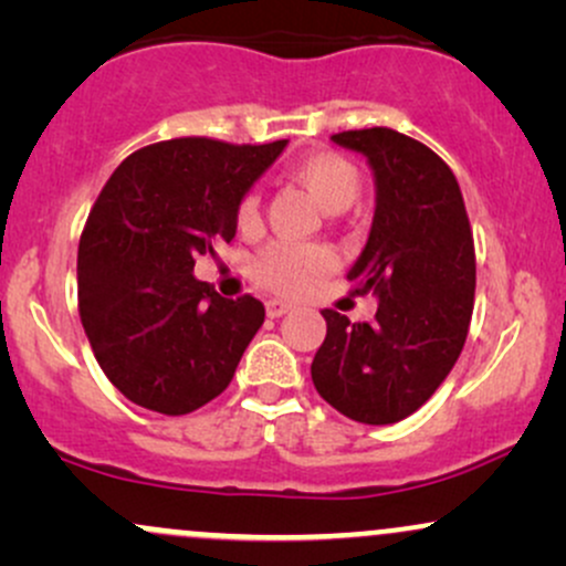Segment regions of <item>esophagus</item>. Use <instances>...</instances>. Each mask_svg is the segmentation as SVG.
<instances>
[{
    "label": "esophagus",
    "mask_w": 566,
    "mask_h": 566,
    "mask_svg": "<svg viewBox=\"0 0 566 566\" xmlns=\"http://www.w3.org/2000/svg\"><path fill=\"white\" fill-rule=\"evenodd\" d=\"M290 308H292V305L284 303V301H269V303H265V314H269L271 319H279V316L287 314Z\"/></svg>",
    "instance_id": "34e87169"
}]
</instances>
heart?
I'll list each match as a JSON object with an SVG mask.
<instances>
[{
  "label": "heart",
  "instance_id": "1",
  "mask_svg": "<svg viewBox=\"0 0 566 566\" xmlns=\"http://www.w3.org/2000/svg\"><path fill=\"white\" fill-rule=\"evenodd\" d=\"M292 178L301 184L316 205L327 212H343L354 205L361 193V170L356 161L337 151H314L292 167ZM261 220V199L255 191H247L237 201L233 223L239 231H255ZM335 265V255L327 244L319 242H269L255 252L250 263V274L258 284L295 295L308 290Z\"/></svg>",
  "mask_w": 566,
  "mask_h": 566
}]
</instances>
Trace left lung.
I'll list each match as a JSON object with an SVG mask.
<instances>
[{"label": "left lung", "instance_id": "obj_1", "mask_svg": "<svg viewBox=\"0 0 566 566\" xmlns=\"http://www.w3.org/2000/svg\"><path fill=\"white\" fill-rule=\"evenodd\" d=\"M375 172V218L348 271L354 295L378 297L373 322L324 308L327 337L311 380L356 423H399L431 399L463 350L476 252L463 193L447 161L388 127L333 135Z\"/></svg>", "mask_w": 566, "mask_h": 566}]
</instances>
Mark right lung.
<instances>
[{"label":"right lung","instance_id":"1","mask_svg":"<svg viewBox=\"0 0 566 566\" xmlns=\"http://www.w3.org/2000/svg\"><path fill=\"white\" fill-rule=\"evenodd\" d=\"M287 140L151 143L116 167L80 239V316L106 378L138 407L188 415L229 388L265 319L258 297L193 276L237 233L233 210Z\"/></svg>","mask_w":566,"mask_h":566}]
</instances>
